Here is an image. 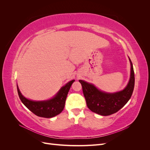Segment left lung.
I'll return each instance as SVG.
<instances>
[{"instance_id": "1", "label": "left lung", "mask_w": 150, "mask_h": 150, "mask_svg": "<svg viewBox=\"0 0 150 150\" xmlns=\"http://www.w3.org/2000/svg\"><path fill=\"white\" fill-rule=\"evenodd\" d=\"M131 63V76L129 83L121 91L106 93L98 90L91 84L79 80L87 106L91 111L102 116H109L118 111L129 100L134 87V72Z\"/></svg>"}]
</instances>
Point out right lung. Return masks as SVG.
I'll use <instances>...</instances> for the list:
<instances>
[{
	"label": "right lung",
	"mask_w": 150,
	"mask_h": 150,
	"mask_svg": "<svg viewBox=\"0 0 150 150\" xmlns=\"http://www.w3.org/2000/svg\"><path fill=\"white\" fill-rule=\"evenodd\" d=\"M75 80L67 83L59 90L55 97L48 101H34L25 98L22 95L17 86V92L19 98L24 105L34 115L39 117L50 118L55 116L62 111L65 106L66 99L72 84Z\"/></svg>",
	"instance_id": "obj_1"
}]
</instances>
